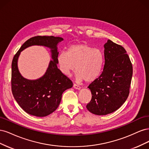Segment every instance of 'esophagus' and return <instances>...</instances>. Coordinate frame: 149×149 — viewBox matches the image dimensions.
<instances>
[{"label":"esophagus","instance_id":"34e87169","mask_svg":"<svg viewBox=\"0 0 149 149\" xmlns=\"http://www.w3.org/2000/svg\"><path fill=\"white\" fill-rule=\"evenodd\" d=\"M73 88H74V89H81V87L79 86H78V85H77V84H73Z\"/></svg>","mask_w":149,"mask_h":149}]
</instances>
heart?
I'll list each match as a JSON object with an SVG mask.
<instances>
[{"mask_svg": "<svg viewBox=\"0 0 149 149\" xmlns=\"http://www.w3.org/2000/svg\"><path fill=\"white\" fill-rule=\"evenodd\" d=\"M57 61L63 74L70 76L76 68L78 81L92 82L101 74L104 57L100 49L86 44H76L70 47L68 52L58 54Z\"/></svg>", "mask_w": 149, "mask_h": 149, "instance_id": "obj_1", "label": "heart"}]
</instances>
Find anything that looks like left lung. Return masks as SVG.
Wrapping results in <instances>:
<instances>
[{
	"instance_id": "left-lung-1",
	"label": "left lung",
	"mask_w": 149,
	"mask_h": 149,
	"mask_svg": "<svg viewBox=\"0 0 149 149\" xmlns=\"http://www.w3.org/2000/svg\"><path fill=\"white\" fill-rule=\"evenodd\" d=\"M104 48L103 71L88 87L92 98L86 108L99 116L112 113L123 104L128 97L132 77V65L125 49L110 40Z\"/></svg>"
}]
</instances>
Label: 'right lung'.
<instances>
[{
    "label": "right lung",
    "mask_w": 149,
    "mask_h": 149,
    "mask_svg": "<svg viewBox=\"0 0 149 149\" xmlns=\"http://www.w3.org/2000/svg\"><path fill=\"white\" fill-rule=\"evenodd\" d=\"M63 38L53 36H37L22 45L12 63V91L15 100L26 113L37 117L52 114L59 106L62 94L73 86L71 81L58 68V45ZM37 45L51 49L52 61L45 74L37 80L25 79L17 68L20 53L29 46Z\"/></svg>",
    "instance_id": "1"
}]
</instances>
